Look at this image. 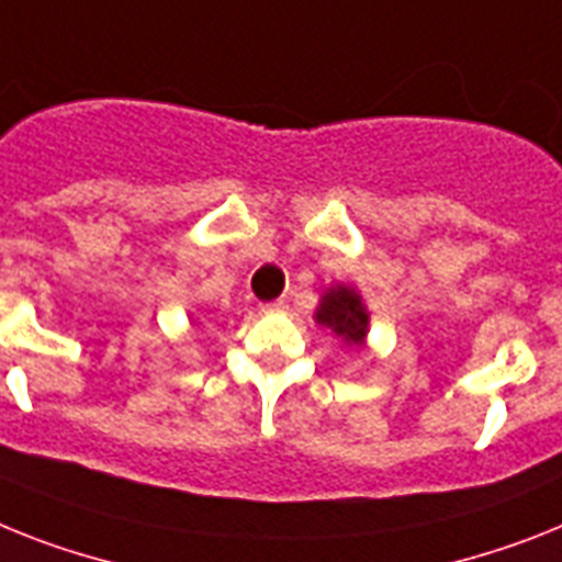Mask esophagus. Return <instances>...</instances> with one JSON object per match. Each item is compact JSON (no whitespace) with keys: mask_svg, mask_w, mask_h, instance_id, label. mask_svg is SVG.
<instances>
[{"mask_svg":"<svg viewBox=\"0 0 562 562\" xmlns=\"http://www.w3.org/2000/svg\"><path fill=\"white\" fill-rule=\"evenodd\" d=\"M285 308H289V305H285V300H273V303L262 305V314H282Z\"/></svg>","mask_w":562,"mask_h":562,"instance_id":"1","label":"esophagus"}]
</instances>
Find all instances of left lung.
Returning <instances> with one entry per match:
<instances>
[{
	"instance_id": "1",
	"label": "left lung",
	"mask_w": 562,
	"mask_h": 562,
	"mask_svg": "<svg viewBox=\"0 0 562 562\" xmlns=\"http://www.w3.org/2000/svg\"><path fill=\"white\" fill-rule=\"evenodd\" d=\"M314 319L323 328H328L334 337L342 339V346L362 348L369 342L371 314L362 303L360 291L346 285V282H337L331 289H325V294L319 296L317 311H314Z\"/></svg>"
}]
</instances>
